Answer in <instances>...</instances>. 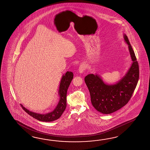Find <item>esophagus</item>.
<instances>
[{
  "label": "esophagus",
  "mask_w": 150,
  "mask_h": 150,
  "mask_svg": "<svg viewBox=\"0 0 150 150\" xmlns=\"http://www.w3.org/2000/svg\"><path fill=\"white\" fill-rule=\"evenodd\" d=\"M87 67V64H86V63H82V64H81L80 66L79 69V72H80V73H83V72H84V71L86 69Z\"/></svg>",
  "instance_id": "esophagus-1"
}]
</instances>
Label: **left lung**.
Returning a JSON list of instances; mask_svg holds the SVG:
<instances>
[{
  "instance_id": "obj_1",
  "label": "left lung",
  "mask_w": 150,
  "mask_h": 150,
  "mask_svg": "<svg viewBox=\"0 0 150 150\" xmlns=\"http://www.w3.org/2000/svg\"><path fill=\"white\" fill-rule=\"evenodd\" d=\"M128 45L132 63L125 75L115 84H107L98 74H88L84 81L90 92L91 102L98 112L112 113L125 105L130 100L139 80V65L128 38L124 34Z\"/></svg>"
}]
</instances>
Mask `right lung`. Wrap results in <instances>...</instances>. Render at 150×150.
I'll list each match as a JSON object with an SVG mask.
<instances>
[{"mask_svg":"<svg viewBox=\"0 0 150 150\" xmlns=\"http://www.w3.org/2000/svg\"><path fill=\"white\" fill-rule=\"evenodd\" d=\"M73 79V73L71 71H67L63 75L60 82L59 90V95L60 100L57 104L55 109L51 112L46 114H40L29 111L23 107L22 104L20 105L25 112L30 116L33 117L39 121L42 122H52L59 118L62 115L67 106V93L68 87Z\"/></svg>","mask_w":150,"mask_h":150,"instance_id":"add662e5","label":"right lung"}]
</instances>
